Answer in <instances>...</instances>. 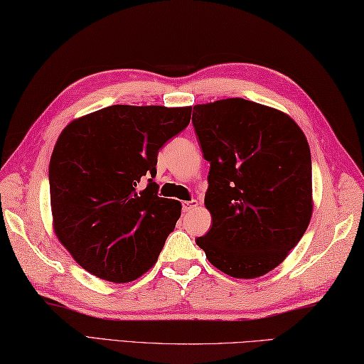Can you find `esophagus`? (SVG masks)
Returning a JSON list of instances; mask_svg holds the SVG:
<instances>
[{
	"label": "esophagus",
	"instance_id": "obj_1",
	"mask_svg": "<svg viewBox=\"0 0 364 364\" xmlns=\"http://www.w3.org/2000/svg\"><path fill=\"white\" fill-rule=\"evenodd\" d=\"M195 207H198V201H196V199H193V201H183V203H182L183 212H190V210L195 209Z\"/></svg>",
	"mask_w": 364,
	"mask_h": 364
}]
</instances>
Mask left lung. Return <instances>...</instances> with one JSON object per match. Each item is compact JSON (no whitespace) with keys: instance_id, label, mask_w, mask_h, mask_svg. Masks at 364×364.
Masks as SVG:
<instances>
[{"instance_id":"left-lung-1","label":"left lung","mask_w":364,"mask_h":364,"mask_svg":"<svg viewBox=\"0 0 364 364\" xmlns=\"http://www.w3.org/2000/svg\"><path fill=\"white\" fill-rule=\"evenodd\" d=\"M191 121L210 161L204 205L212 226L198 247L229 277H262L284 261L313 215L305 133L283 111L245 99L195 105Z\"/></svg>"}]
</instances>
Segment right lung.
<instances>
[{
    "instance_id": "obj_1",
    "label": "right lung",
    "mask_w": 364,
    "mask_h": 364,
    "mask_svg": "<svg viewBox=\"0 0 364 364\" xmlns=\"http://www.w3.org/2000/svg\"><path fill=\"white\" fill-rule=\"evenodd\" d=\"M190 119L191 107L113 105L65 125L48 168L53 231L85 270L130 283L157 262L182 205L138 183Z\"/></svg>"
}]
</instances>
